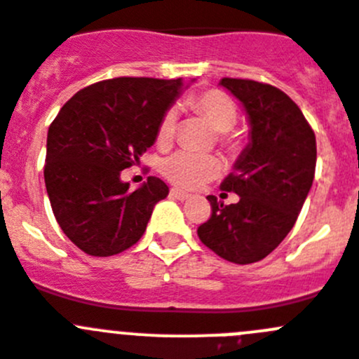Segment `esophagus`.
I'll return each instance as SVG.
<instances>
[{"mask_svg": "<svg viewBox=\"0 0 359 359\" xmlns=\"http://www.w3.org/2000/svg\"><path fill=\"white\" fill-rule=\"evenodd\" d=\"M170 196H172L174 199H180V201H185V199H189V197H190V194L185 192V190L176 189V187H174V189H170Z\"/></svg>", "mask_w": 359, "mask_h": 359, "instance_id": "34e87169", "label": "esophagus"}]
</instances>
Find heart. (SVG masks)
<instances>
[{
  "label": "heart",
  "instance_id": "obj_1",
  "mask_svg": "<svg viewBox=\"0 0 359 359\" xmlns=\"http://www.w3.org/2000/svg\"><path fill=\"white\" fill-rule=\"evenodd\" d=\"M190 107L203 115L215 131H219V140L228 149L236 147V135L231 128L238 119V110L231 97L222 90H205L197 96L190 97ZM177 111L176 108H169L162 115L156 128V144L160 147H167L174 140L176 135ZM162 174L170 180L174 185L183 189H197L212 182L222 170V162L213 154H196L189 151H177L170 154L162 162Z\"/></svg>",
  "mask_w": 359,
  "mask_h": 359
}]
</instances>
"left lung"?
Wrapping results in <instances>:
<instances>
[{"instance_id": "obj_1", "label": "left lung", "mask_w": 359, "mask_h": 359, "mask_svg": "<svg viewBox=\"0 0 359 359\" xmlns=\"http://www.w3.org/2000/svg\"><path fill=\"white\" fill-rule=\"evenodd\" d=\"M220 85L244 104L251 142L220 183L240 199L224 205L208 196L212 215L197 235L220 258L248 265L271 255L294 228L313 183L317 142L301 108L279 88L240 78Z\"/></svg>"}]
</instances>
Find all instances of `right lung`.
Returning <instances> with one entry per match:
<instances>
[{
	"label": "right lung",
	"instance_id": "add662e5",
	"mask_svg": "<svg viewBox=\"0 0 359 359\" xmlns=\"http://www.w3.org/2000/svg\"><path fill=\"white\" fill-rule=\"evenodd\" d=\"M182 80L121 76L76 92L48 131L44 182L55 219L90 256H114L137 244L169 187L149 176L130 190L121 170L137 165Z\"/></svg>",
	"mask_w": 359,
	"mask_h": 359
}]
</instances>
